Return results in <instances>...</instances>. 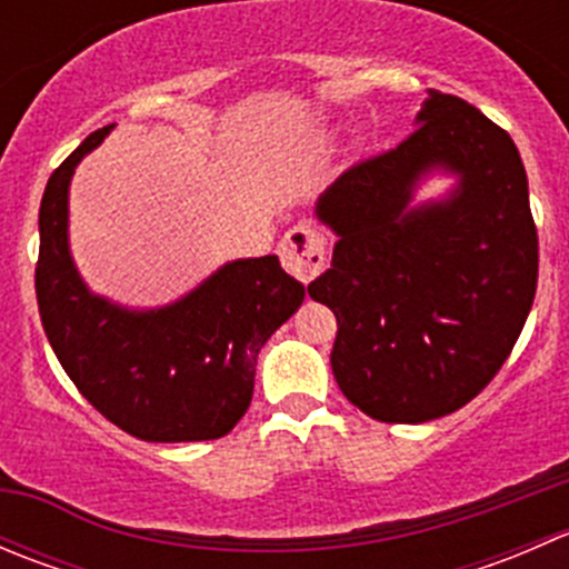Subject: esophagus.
Returning <instances> with one entry per match:
<instances>
[{
  "instance_id": "1",
  "label": "esophagus",
  "mask_w": 569,
  "mask_h": 569,
  "mask_svg": "<svg viewBox=\"0 0 569 569\" xmlns=\"http://www.w3.org/2000/svg\"><path fill=\"white\" fill-rule=\"evenodd\" d=\"M278 252L286 272H291L302 283H311L327 263V239L319 228L300 222L286 233Z\"/></svg>"
}]
</instances>
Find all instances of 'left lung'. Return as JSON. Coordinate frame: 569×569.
I'll return each instance as SVG.
<instances>
[{"label":"left lung","mask_w":569,"mask_h":569,"mask_svg":"<svg viewBox=\"0 0 569 569\" xmlns=\"http://www.w3.org/2000/svg\"><path fill=\"white\" fill-rule=\"evenodd\" d=\"M435 163L460 172L461 189L407 210ZM317 214L341 237L308 295L336 313L330 363L343 396L375 421L423 423L485 391L529 319L539 272L512 137L432 90L416 129L343 170Z\"/></svg>","instance_id":"left-lung-1"}]
</instances>
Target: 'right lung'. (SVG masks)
<instances>
[{"mask_svg":"<svg viewBox=\"0 0 569 569\" xmlns=\"http://www.w3.org/2000/svg\"><path fill=\"white\" fill-rule=\"evenodd\" d=\"M112 126L84 137L40 200L36 295L43 330L79 393L148 443L214 440L252 399L256 358L302 306L306 286L278 256L226 263L176 306L131 313L90 295L68 252V183Z\"/></svg>","mask_w":569,"mask_h":569,"instance_id":"right-lung-1","label":"right lung"}]
</instances>
